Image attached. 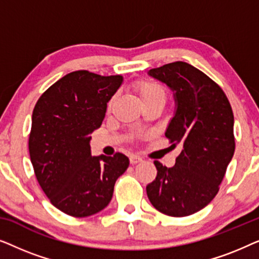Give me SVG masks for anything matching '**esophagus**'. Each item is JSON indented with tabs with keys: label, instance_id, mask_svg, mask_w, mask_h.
<instances>
[{
	"label": "esophagus",
	"instance_id": "esophagus-1",
	"mask_svg": "<svg viewBox=\"0 0 259 259\" xmlns=\"http://www.w3.org/2000/svg\"><path fill=\"white\" fill-rule=\"evenodd\" d=\"M140 161H143V158H140L139 155H134V154H132L130 157V162L132 165H136V164H138V162H140Z\"/></svg>",
	"mask_w": 259,
	"mask_h": 259
}]
</instances>
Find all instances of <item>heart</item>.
Returning <instances> with one entry per match:
<instances>
[{"instance_id":"heart-1","label":"heart","mask_w":259,"mask_h":259,"mask_svg":"<svg viewBox=\"0 0 259 259\" xmlns=\"http://www.w3.org/2000/svg\"><path fill=\"white\" fill-rule=\"evenodd\" d=\"M132 88L133 91L136 92L138 97H139L140 101L143 102V104H146V102H150V101H155V100L165 101L166 93H165L164 87H162L160 83L155 82V81L146 80V79L137 80L133 82ZM113 100H114V98L111 99V101H109L108 104V107H111Z\"/></svg>"}]
</instances>
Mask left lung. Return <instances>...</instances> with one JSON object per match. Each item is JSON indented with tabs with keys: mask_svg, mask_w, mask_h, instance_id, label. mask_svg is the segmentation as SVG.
Instances as JSON below:
<instances>
[{
	"mask_svg": "<svg viewBox=\"0 0 259 259\" xmlns=\"http://www.w3.org/2000/svg\"><path fill=\"white\" fill-rule=\"evenodd\" d=\"M148 75L175 92L176 112L165 136L183 150L173 167L154 161L158 172L146 186L147 197L161 213L186 217L218 193L235 153L232 108L222 88L186 62L167 63Z\"/></svg>",
	"mask_w": 259,
	"mask_h": 259,
	"instance_id": "1",
	"label": "left lung"
}]
</instances>
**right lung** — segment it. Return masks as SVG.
<instances>
[{
    "label": "right lung",
    "mask_w": 259,
    "mask_h": 259,
    "mask_svg": "<svg viewBox=\"0 0 259 259\" xmlns=\"http://www.w3.org/2000/svg\"><path fill=\"white\" fill-rule=\"evenodd\" d=\"M122 80L76 70L52 84L34 107L29 154L35 176L51 203L72 217L104 210L130 165L119 152L92 157L90 145Z\"/></svg>",
    "instance_id": "right-lung-1"
}]
</instances>
